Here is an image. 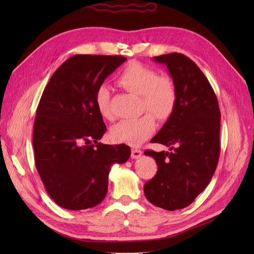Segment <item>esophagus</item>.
Segmentation results:
<instances>
[{
	"mask_svg": "<svg viewBox=\"0 0 254 254\" xmlns=\"http://www.w3.org/2000/svg\"><path fill=\"white\" fill-rule=\"evenodd\" d=\"M142 156V151L140 149H132L131 150V158L132 159H139Z\"/></svg>",
	"mask_w": 254,
	"mask_h": 254,
	"instance_id": "34e87169",
	"label": "esophagus"
}]
</instances>
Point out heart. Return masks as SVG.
<instances>
[{
    "label": "heart",
    "instance_id": "obj_1",
    "mask_svg": "<svg viewBox=\"0 0 254 254\" xmlns=\"http://www.w3.org/2000/svg\"><path fill=\"white\" fill-rule=\"evenodd\" d=\"M117 81L125 90L140 95L141 109L148 110L158 121H166L173 114L177 104V91L171 78L158 76L152 68L131 61L123 68ZM95 105L104 119H112L110 93L106 86L97 89ZM153 130L155 120L149 113H145L118 123L111 130V136L115 142L136 146L147 140Z\"/></svg>",
    "mask_w": 254,
    "mask_h": 254
}]
</instances>
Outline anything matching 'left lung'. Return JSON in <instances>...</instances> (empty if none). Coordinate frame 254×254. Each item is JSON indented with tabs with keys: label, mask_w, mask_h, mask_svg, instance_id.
<instances>
[{
	"label": "left lung",
	"mask_w": 254,
	"mask_h": 254,
	"mask_svg": "<svg viewBox=\"0 0 254 254\" xmlns=\"http://www.w3.org/2000/svg\"><path fill=\"white\" fill-rule=\"evenodd\" d=\"M165 64L177 91L176 108L150 140L172 151L146 150L158 172L145 183L144 194L167 211L183 209L210 183L218 163L220 111L209 80L193 60L178 53L153 57Z\"/></svg>",
	"instance_id": "8db88e82"
}]
</instances>
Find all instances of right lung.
<instances>
[{"label":"right lung","instance_id":"right-lung-1","mask_svg":"<svg viewBox=\"0 0 254 254\" xmlns=\"http://www.w3.org/2000/svg\"><path fill=\"white\" fill-rule=\"evenodd\" d=\"M126 59L75 55L57 68L43 91L34 124L35 163L45 190L64 209L101 203L111 166L125 163L131 153L125 144L97 142L107 128L95 93Z\"/></svg>","mask_w":254,"mask_h":254}]
</instances>
